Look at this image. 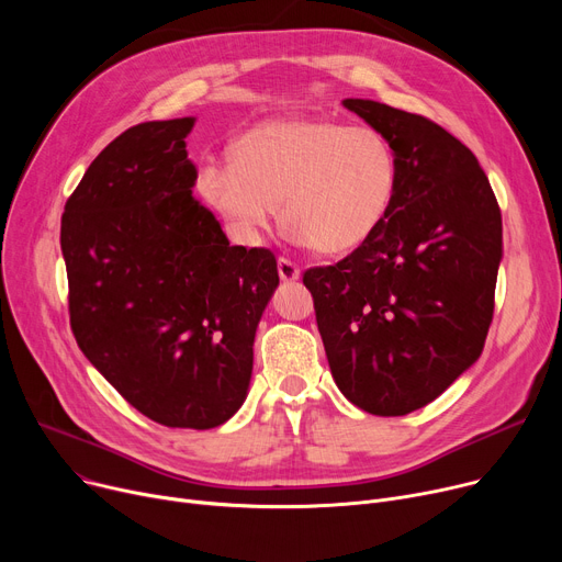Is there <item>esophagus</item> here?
I'll return each mask as SVG.
<instances>
[{"label":"esophagus","mask_w":562,"mask_h":562,"mask_svg":"<svg viewBox=\"0 0 562 562\" xmlns=\"http://www.w3.org/2000/svg\"><path fill=\"white\" fill-rule=\"evenodd\" d=\"M278 273H280V280H284V282H296L301 278L299 263L291 261L289 257L278 259Z\"/></svg>","instance_id":"1"}]
</instances>
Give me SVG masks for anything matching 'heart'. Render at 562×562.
<instances>
[{
    "label": "heart",
    "instance_id": "heart-1",
    "mask_svg": "<svg viewBox=\"0 0 562 562\" xmlns=\"http://www.w3.org/2000/svg\"><path fill=\"white\" fill-rule=\"evenodd\" d=\"M232 166L200 170V191L244 234L271 225L276 204L296 239L318 255L358 248L385 216L396 155L373 127L323 117H276L232 145Z\"/></svg>",
    "mask_w": 562,
    "mask_h": 562
}]
</instances>
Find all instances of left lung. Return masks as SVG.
Wrapping results in <instances>:
<instances>
[{
    "label": "left lung",
    "instance_id": "8db88e82",
    "mask_svg": "<svg viewBox=\"0 0 562 562\" xmlns=\"http://www.w3.org/2000/svg\"><path fill=\"white\" fill-rule=\"evenodd\" d=\"M344 106L385 136L396 189L348 257L303 273L341 394L378 417L435 401L474 364L494 314L501 210L474 153L424 115Z\"/></svg>",
    "mask_w": 562,
    "mask_h": 562
}]
</instances>
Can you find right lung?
I'll return each instance as SVG.
<instances>
[{
    "label": "right lung",
    "mask_w": 562,
    "mask_h": 562,
    "mask_svg": "<svg viewBox=\"0 0 562 562\" xmlns=\"http://www.w3.org/2000/svg\"><path fill=\"white\" fill-rule=\"evenodd\" d=\"M193 123L113 138L66 202L61 250L88 362L147 419L206 430L248 396L257 323L280 278L269 248L229 246L191 195Z\"/></svg>",
    "instance_id": "add662e5"
}]
</instances>
